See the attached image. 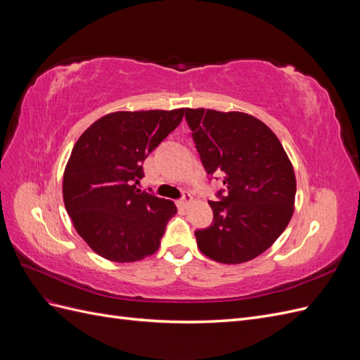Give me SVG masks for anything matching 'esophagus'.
Instances as JSON below:
<instances>
[{"instance_id": "34e87169", "label": "esophagus", "mask_w": 360, "mask_h": 360, "mask_svg": "<svg viewBox=\"0 0 360 360\" xmlns=\"http://www.w3.org/2000/svg\"><path fill=\"white\" fill-rule=\"evenodd\" d=\"M191 202H192V195H191V193H184L183 198H180V200L177 201V204H179L180 207H183V209H188Z\"/></svg>"}]
</instances>
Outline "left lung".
Wrapping results in <instances>:
<instances>
[{
  "instance_id": "8db88e82",
  "label": "left lung",
  "mask_w": 360,
  "mask_h": 360,
  "mask_svg": "<svg viewBox=\"0 0 360 360\" xmlns=\"http://www.w3.org/2000/svg\"><path fill=\"white\" fill-rule=\"evenodd\" d=\"M207 174H224L226 197L209 201L213 224L195 231L201 252L242 264L276 242L294 213L296 174L278 136L246 112L186 108Z\"/></svg>"
}]
</instances>
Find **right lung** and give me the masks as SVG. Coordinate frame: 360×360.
I'll return each mask as SVG.
<instances>
[{"mask_svg":"<svg viewBox=\"0 0 360 360\" xmlns=\"http://www.w3.org/2000/svg\"><path fill=\"white\" fill-rule=\"evenodd\" d=\"M180 110L117 111L94 122L76 141L63 176V198L75 230L97 255L134 263L153 255L172 201L136 188L143 162L176 129Z\"/></svg>","mask_w":360,"mask_h":360,"instance_id":"1","label":"right lung"}]
</instances>
